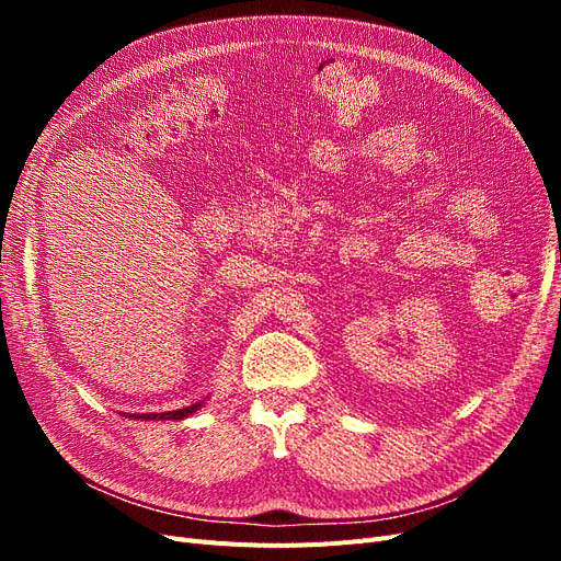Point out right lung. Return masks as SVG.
<instances>
[{"label": "right lung", "mask_w": 561, "mask_h": 561, "mask_svg": "<svg viewBox=\"0 0 561 561\" xmlns=\"http://www.w3.org/2000/svg\"><path fill=\"white\" fill-rule=\"evenodd\" d=\"M203 402H196V404H190L184 407V410H173V412H161V414H133L128 419H145V421H171V419H186L192 416L194 412L201 410Z\"/></svg>", "instance_id": "add662e5"}]
</instances>
